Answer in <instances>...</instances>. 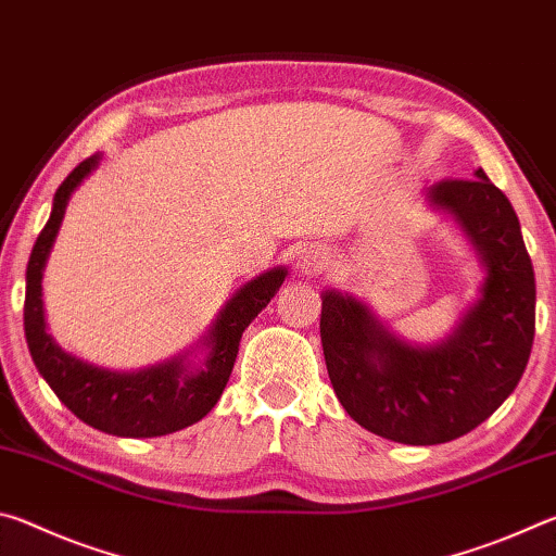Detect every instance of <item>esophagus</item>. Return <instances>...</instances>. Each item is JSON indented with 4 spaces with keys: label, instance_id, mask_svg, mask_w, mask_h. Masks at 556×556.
<instances>
[{
    "label": "esophagus",
    "instance_id": "1",
    "mask_svg": "<svg viewBox=\"0 0 556 556\" xmlns=\"http://www.w3.org/2000/svg\"><path fill=\"white\" fill-rule=\"evenodd\" d=\"M326 267H328V252L324 248H318V244H308V248L299 252L296 269L301 271V275H306V277L321 275Z\"/></svg>",
    "mask_w": 556,
    "mask_h": 556
}]
</instances>
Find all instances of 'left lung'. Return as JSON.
<instances>
[{
	"mask_svg": "<svg viewBox=\"0 0 556 556\" xmlns=\"http://www.w3.org/2000/svg\"><path fill=\"white\" fill-rule=\"evenodd\" d=\"M425 201L458 225L485 275L454 331L407 343L361 299L321 294L336 397L361 427L412 446L446 444L483 425L517 388L534 341V271L507 195L478 168L476 178L425 188Z\"/></svg>",
	"mask_w": 556,
	"mask_h": 556,
	"instance_id": "left-lung-1",
	"label": "left lung"
}]
</instances>
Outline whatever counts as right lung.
<instances>
[{"instance_id":"right-lung-1","label":"right lung","mask_w":556,"mask_h":556,"mask_svg":"<svg viewBox=\"0 0 556 556\" xmlns=\"http://www.w3.org/2000/svg\"><path fill=\"white\" fill-rule=\"evenodd\" d=\"M102 154L80 162L53 195L51 218L31 250L26 267L24 333L34 365L75 417L112 437L152 439L201 421L218 404L230 380L240 338L277 294L287 267H271L250 279L225 301L199 343L142 370H108L80 361L53 341L43 316V269L61 230L75 188L100 166Z\"/></svg>"}]
</instances>
